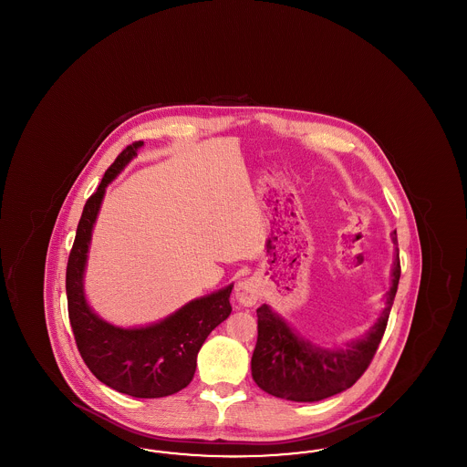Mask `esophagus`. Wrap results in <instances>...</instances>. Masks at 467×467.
<instances>
[{
	"mask_svg": "<svg viewBox=\"0 0 467 467\" xmlns=\"http://www.w3.org/2000/svg\"><path fill=\"white\" fill-rule=\"evenodd\" d=\"M234 296L240 305L254 306L259 299V284L254 278H244L236 285Z\"/></svg>",
	"mask_w": 467,
	"mask_h": 467,
	"instance_id": "34e87169",
	"label": "esophagus"
}]
</instances>
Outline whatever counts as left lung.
I'll return each mask as SVG.
<instances>
[{
    "label": "left lung",
    "mask_w": 467,
    "mask_h": 467,
    "mask_svg": "<svg viewBox=\"0 0 467 467\" xmlns=\"http://www.w3.org/2000/svg\"><path fill=\"white\" fill-rule=\"evenodd\" d=\"M398 244L396 231L390 234ZM400 276V248L396 246L390 289L385 308L373 327L345 348H322L299 337L289 324L267 305L257 308V343L252 356L254 381L275 398L313 402L350 389L364 375L377 354Z\"/></svg>",
    "instance_id": "left-lung-1"
}]
</instances>
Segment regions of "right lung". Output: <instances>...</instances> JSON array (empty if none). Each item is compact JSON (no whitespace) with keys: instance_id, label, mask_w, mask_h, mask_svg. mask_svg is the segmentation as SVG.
Segmentation results:
<instances>
[{"instance_id":"add662e5","label":"right lung","mask_w":467,"mask_h":467,"mask_svg":"<svg viewBox=\"0 0 467 467\" xmlns=\"http://www.w3.org/2000/svg\"><path fill=\"white\" fill-rule=\"evenodd\" d=\"M140 147L143 141H134L119 154L84 206L67 257V315L77 348L94 377L117 392L157 400L177 394L191 383L204 339L231 315L233 285L189 301L170 317L145 327H117L92 311L84 290L92 227L109 183Z\"/></svg>"}]
</instances>
